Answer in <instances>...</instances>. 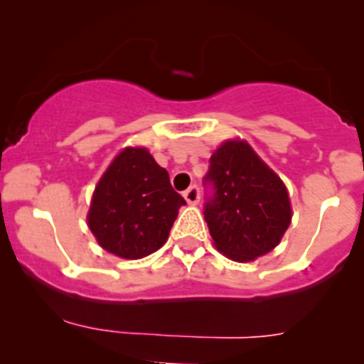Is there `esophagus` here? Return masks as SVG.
Wrapping results in <instances>:
<instances>
[{
  "mask_svg": "<svg viewBox=\"0 0 364 364\" xmlns=\"http://www.w3.org/2000/svg\"><path fill=\"white\" fill-rule=\"evenodd\" d=\"M183 196H185L186 203H188V204H197V203H199V199H200V190H199V186L192 185L188 190H186L185 193H183Z\"/></svg>",
  "mask_w": 364,
  "mask_h": 364,
  "instance_id": "obj_1",
  "label": "esophagus"
}]
</instances>
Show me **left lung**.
Masks as SVG:
<instances>
[{"instance_id":"left-lung-1","label":"left lung","mask_w":364,"mask_h":364,"mask_svg":"<svg viewBox=\"0 0 364 364\" xmlns=\"http://www.w3.org/2000/svg\"><path fill=\"white\" fill-rule=\"evenodd\" d=\"M203 181L204 220L223 255L247 262L280 243L292 218L287 188L247 142L220 146Z\"/></svg>"}]
</instances>
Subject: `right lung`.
I'll list each match as a JSON object with an SVG mask.
<instances>
[{"label":"right lung","mask_w":364,"mask_h":364,"mask_svg":"<svg viewBox=\"0 0 364 364\" xmlns=\"http://www.w3.org/2000/svg\"><path fill=\"white\" fill-rule=\"evenodd\" d=\"M185 204L148 149L127 148L98 181L87 223L102 248L123 259H141L167 241Z\"/></svg>","instance_id":"right-lung-1"}]
</instances>
